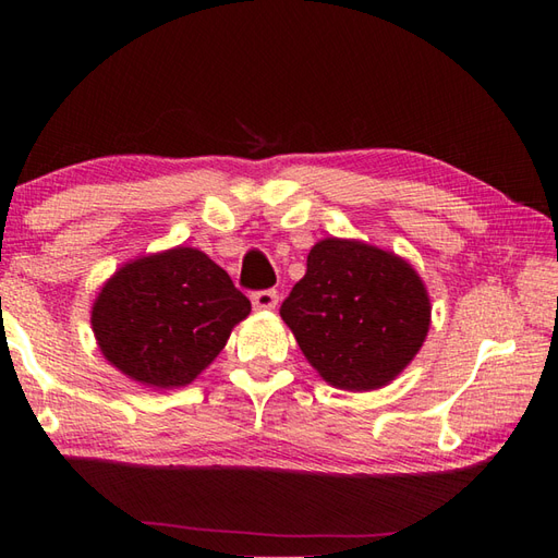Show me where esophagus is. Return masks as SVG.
I'll return each mask as SVG.
<instances>
[{"instance_id": "1", "label": "esophagus", "mask_w": 558, "mask_h": 558, "mask_svg": "<svg viewBox=\"0 0 558 558\" xmlns=\"http://www.w3.org/2000/svg\"><path fill=\"white\" fill-rule=\"evenodd\" d=\"M252 304L254 310H276L278 304V292L276 290H258L252 294Z\"/></svg>"}]
</instances>
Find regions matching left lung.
<instances>
[{
    "label": "left lung",
    "mask_w": 558,
    "mask_h": 558,
    "mask_svg": "<svg viewBox=\"0 0 558 558\" xmlns=\"http://www.w3.org/2000/svg\"><path fill=\"white\" fill-rule=\"evenodd\" d=\"M304 357L342 390H376L405 369L429 333L432 304L405 258L326 236L280 306Z\"/></svg>",
    "instance_id": "obj_1"
}]
</instances>
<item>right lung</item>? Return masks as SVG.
Segmentation results:
<instances>
[{
    "instance_id": "obj_1",
    "label": "right lung",
    "mask_w": 558,
    "mask_h": 558,
    "mask_svg": "<svg viewBox=\"0 0 558 558\" xmlns=\"http://www.w3.org/2000/svg\"><path fill=\"white\" fill-rule=\"evenodd\" d=\"M252 312L228 272L194 246L129 260L93 302L98 348L132 381L170 390L192 384Z\"/></svg>"
}]
</instances>
